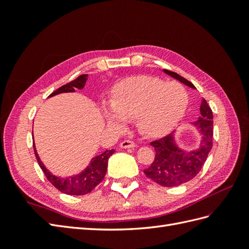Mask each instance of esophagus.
<instances>
[{
    "label": "esophagus",
    "instance_id": "1",
    "mask_svg": "<svg viewBox=\"0 0 249 249\" xmlns=\"http://www.w3.org/2000/svg\"><path fill=\"white\" fill-rule=\"evenodd\" d=\"M120 146L122 147V149H130V147H135L136 143H135L134 141H131L129 139H126V140L121 142Z\"/></svg>",
    "mask_w": 249,
    "mask_h": 249
}]
</instances>
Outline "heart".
Returning a JSON list of instances; mask_svg holds the SVG:
<instances>
[{"mask_svg":"<svg viewBox=\"0 0 249 249\" xmlns=\"http://www.w3.org/2000/svg\"><path fill=\"white\" fill-rule=\"evenodd\" d=\"M188 103L187 93L178 83L156 77H130L116 84L110 99L111 108L105 109L110 125L122 128L125 120L137 118V124L151 138L169 133L182 118Z\"/></svg>","mask_w":249,"mask_h":249,"instance_id":"1","label":"heart"}]
</instances>
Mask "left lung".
Masks as SVG:
<instances>
[{
	"label": "left lung",
	"instance_id": "1",
	"mask_svg": "<svg viewBox=\"0 0 249 249\" xmlns=\"http://www.w3.org/2000/svg\"><path fill=\"white\" fill-rule=\"evenodd\" d=\"M169 76L196 89L194 84L178 73L163 70ZM199 119L194 125L200 130L201 142L197 150L184 152L174 143L172 134L152 141L155 149V158L149 168L144 169L145 176L163 187H174L193 179L200 172L213 146V112L203 99L200 106Z\"/></svg>",
	"mask_w": 249,
	"mask_h": 249
}]
</instances>
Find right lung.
I'll return each mask as SVG.
<instances>
[{"label":"right lung","instance_id":"add662e5","mask_svg":"<svg viewBox=\"0 0 249 249\" xmlns=\"http://www.w3.org/2000/svg\"><path fill=\"white\" fill-rule=\"evenodd\" d=\"M87 80L88 75L79 76L75 80L64 84V86L57 89L56 91L51 93L49 97L61 93L75 92V89H81L84 88V84H86ZM33 147L37 162H38L41 170L44 171L46 178H48V181L53 185L56 189H59L61 193L71 196H83L91 193L92 190L104 179L106 172H107L108 160L114 153V150H106L100 155L95 156L91 160V162H89V165L86 168V170H83L81 173L71 178H60L53 176V174H51L49 172V170H47V168L45 167L44 163L41 162L38 154H37L35 144H33Z\"/></svg>","mask_w":249,"mask_h":249}]
</instances>
